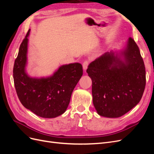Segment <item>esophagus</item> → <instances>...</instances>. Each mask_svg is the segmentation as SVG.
<instances>
[{"instance_id":"esophagus-1","label":"esophagus","mask_w":154,"mask_h":154,"mask_svg":"<svg viewBox=\"0 0 154 154\" xmlns=\"http://www.w3.org/2000/svg\"><path fill=\"white\" fill-rule=\"evenodd\" d=\"M88 64H89V61H88V60H85V61L83 62V70H84V71H85V70L87 69Z\"/></svg>"}]
</instances>
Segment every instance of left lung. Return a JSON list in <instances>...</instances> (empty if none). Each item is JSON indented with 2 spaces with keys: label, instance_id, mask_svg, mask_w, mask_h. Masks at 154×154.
<instances>
[{
  "label": "left lung",
  "instance_id": "1",
  "mask_svg": "<svg viewBox=\"0 0 154 154\" xmlns=\"http://www.w3.org/2000/svg\"><path fill=\"white\" fill-rule=\"evenodd\" d=\"M87 72L92 80L93 104L100 116L121 117L140 101L146 85L145 67L131 37L120 54L104 53L88 65Z\"/></svg>",
  "mask_w": 154,
  "mask_h": 154
}]
</instances>
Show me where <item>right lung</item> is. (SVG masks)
<instances>
[{"label":"right lung","mask_w":154,"mask_h":154,"mask_svg":"<svg viewBox=\"0 0 154 154\" xmlns=\"http://www.w3.org/2000/svg\"><path fill=\"white\" fill-rule=\"evenodd\" d=\"M30 29L21 43L13 67V80L21 103L36 115L53 118L66 112L72 92L83 75L79 63L63 65L53 75L36 78L26 72L27 43Z\"/></svg>","instance_id":"add662e5"}]
</instances>
